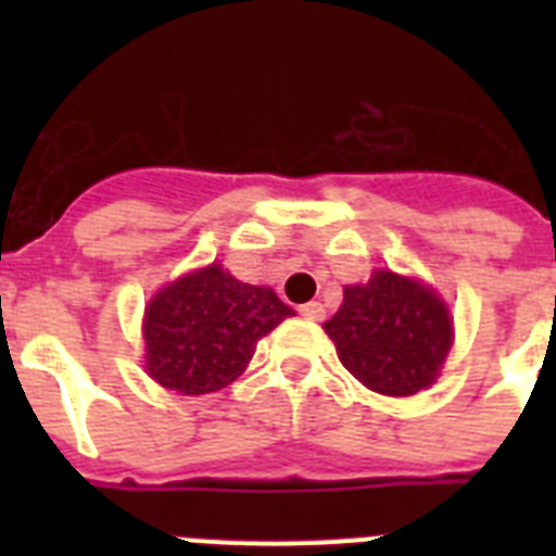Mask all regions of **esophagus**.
<instances>
[{
  "instance_id": "esophagus-1",
  "label": "esophagus",
  "mask_w": 556,
  "mask_h": 556,
  "mask_svg": "<svg viewBox=\"0 0 556 556\" xmlns=\"http://www.w3.org/2000/svg\"><path fill=\"white\" fill-rule=\"evenodd\" d=\"M298 312H301L303 317H306V320H323V317H326V308H323V303H317V301L303 303V306L298 308Z\"/></svg>"
}]
</instances>
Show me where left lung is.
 <instances>
[{
    "label": "left lung",
    "mask_w": 556,
    "mask_h": 556,
    "mask_svg": "<svg viewBox=\"0 0 556 556\" xmlns=\"http://www.w3.org/2000/svg\"><path fill=\"white\" fill-rule=\"evenodd\" d=\"M323 328L345 370L381 395H415L434 384L451 348L445 303L424 283L384 269L348 287Z\"/></svg>",
    "instance_id": "obj_1"
}]
</instances>
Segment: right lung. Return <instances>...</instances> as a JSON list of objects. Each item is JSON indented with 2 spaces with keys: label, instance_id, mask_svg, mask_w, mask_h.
<instances>
[{
  "label": "right lung",
  "instance_id": "right-lung-1",
  "mask_svg": "<svg viewBox=\"0 0 556 556\" xmlns=\"http://www.w3.org/2000/svg\"><path fill=\"white\" fill-rule=\"evenodd\" d=\"M292 314L273 289L236 281L219 264L184 275L147 306V372L184 395L223 390Z\"/></svg>",
  "mask_w": 556,
  "mask_h": 556
}]
</instances>
